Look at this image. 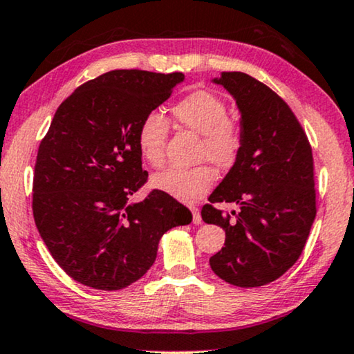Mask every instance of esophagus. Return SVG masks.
<instances>
[{
    "label": "esophagus",
    "instance_id": "esophagus-1",
    "mask_svg": "<svg viewBox=\"0 0 354 354\" xmlns=\"http://www.w3.org/2000/svg\"><path fill=\"white\" fill-rule=\"evenodd\" d=\"M192 213V223L194 224H202V216H200V209L197 207H191Z\"/></svg>",
    "mask_w": 354,
    "mask_h": 354
}]
</instances>
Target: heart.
<instances>
[{"label": "heart", "mask_w": 354, "mask_h": 354, "mask_svg": "<svg viewBox=\"0 0 354 354\" xmlns=\"http://www.w3.org/2000/svg\"><path fill=\"white\" fill-rule=\"evenodd\" d=\"M178 124L202 135L200 157H208L221 168L232 167L240 156L243 135L240 127L229 119L227 104L209 91H194L171 106ZM168 120L157 111H149L136 129L140 154L152 167L162 165L168 138ZM214 171L207 163L191 168L170 167L151 178V186L184 203L205 197L214 184Z\"/></svg>", "instance_id": "1"}]
</instances>
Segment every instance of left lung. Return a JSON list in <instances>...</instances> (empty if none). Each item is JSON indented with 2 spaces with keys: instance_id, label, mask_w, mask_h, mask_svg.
Segmentation results:
<instances>
[{
  "instance_id": "left-lung-1",
  "label": "left lung",
  "mask_w": 354,
  "mask_h": 354,
  "mask_svg": "<svg viewBox=\"0 0 354 354\" xmlns=\"http://www.w3.org/2000/svg\"><path fill=\"white\" fill-rule=\"evenodd\" d=\"M241 113L243 146L202 208V219L225 230L224 248L209 257L221 279L257 288L275 281L302 254L316 216L312 146L284 100L246 73L214 79ZM236 203L223 214L214 203Z\"/></svg>"
}]
</instances>
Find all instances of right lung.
I'll return each mask as SVG.
<instances>
[{"instance_id": "obj_1", "label": "right lung", "mask_w": 354, "mask_h": 354, "mask_svg": "<svg viewBox=\"0 0 354 354\" xmlns=\"http://www.w3.org/2000/svg\"><path fill=\"white\" fill-rule=\"evenodd\" d=\"M183 73L114 70L79 86L59 109L35 165L33 218L55 262L77 283L118 291L140 279L160 236L192 221L170 195L130 197L147 181L136 129Z\"/></svg>"}]
</instances>
